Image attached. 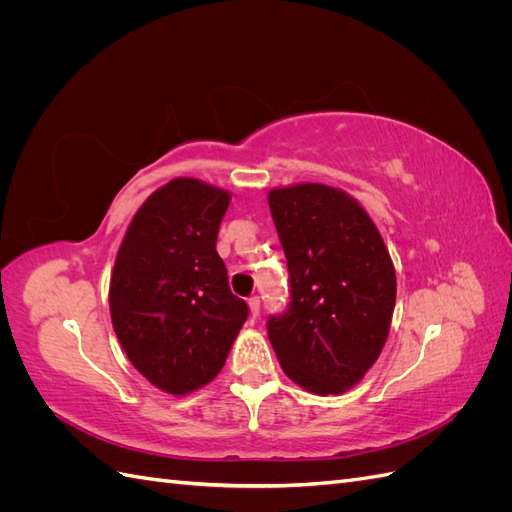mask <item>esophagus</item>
<instances>
[{
  "label": "esophagus",
  "instance_id": "1",
  "mask_svg": "<svg viewBox=\"0 0 512 512\" xmlns=\"http://www.w3.org/2000/svg\"><path fill=\"white\" fill-rule=\"evenodd\" d=\"M250 312H252L254 318L260 316V299H258V297H252V299H250Z\"/></svg>",
  "mask_w": 512,
  "mask_h": 512
}]
</instances>
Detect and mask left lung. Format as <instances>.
Wrapping results in <instances>:
<instances>
[{
	"instance_id": "1",
	"label": "left lung",
	"mask_w": 512,
	"mask_h": 512,
	"mask_svg": "<svg viewBox=\"0 0 512 512\" xmlns=\"http://www.w3.org/2000/svg\"><path fill=\"white\" fill-rule=\"evenodd\" d=\"M290 303L267 320L269 342L290 380L339 395L376 363L389 337L397 280L389 250L346 192L299 183L269 192Z\"/></svg>"
}]
</instances>
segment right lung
I'll return each mask as SVG.
<instances>
[{
    "label": "right lung",
    "mask_w": 512,
    "mask_h": 512,
    "mask_svg": "<svg viewBox=\"0 0 512 512\" xmlns=\"http://www.w3.org/2000/svg\"><path fill=\"white\" fill-rule=\"evenodd\" d=\"M228 203L209 183L168 181L136 211L115 260L108 303L119 344L170 395L220 374L250 314L215 250Z\"/></svg>",
    "instance_id": "1"
}]
</instances>
